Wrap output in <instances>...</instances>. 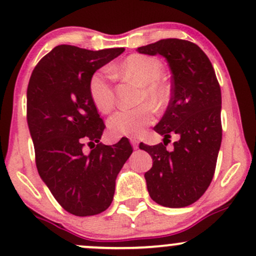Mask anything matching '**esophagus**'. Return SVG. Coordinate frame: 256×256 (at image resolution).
Here are the masks:
<instances>
[{
	"mask_svg": "<svg viewBox=\"0 0 256 256\" xmlns=\"http://www.w3.org/2000/svg\"><path fill=\"white\" fill-rule=\"evenodd\" d=\"M130 142H131L132 146H134V149H137L138 148V140H134V138H131Z\"/></svg>",
	"mask_w": 256,
	"mask_h": 256,
	"instance_id": "obj_1",
	"label": "esophagus"
}]
</instances>
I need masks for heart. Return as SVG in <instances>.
I'll return each instance as SVG.
<instances>
[{"mask_svg":"<svg viewBox=\"0 0 256 256\" xmlns=\"http://www.w3.org/2000/svg\"><path fill=\"white\" fill-rule=\"evenodd\" d=\"M119 72L142 85V98L154 107H160L167 98V89L161 83L164 67L158 60L146 55H131L119 66ZM112 74L108 70H98L89 80V94L98 110L110 112L114 104V92L112 88ZM154 120V112L149 106L143 104L132 110L116 112L108 120L112 136L140 137L146 125Z\"/></svg>","mask_w":256,"mask_h":256,"instance_id":"obj_1","label":"heart"}]
</instances>
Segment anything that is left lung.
I'll use <instances>...</instances> for the list:
<instances>
[{
    "instance_id": "1",
    "label": "left lung",
    "mask_w": 256,
    "mask_h": 256,
    "mask_svg": "<svg viewBox=\"0 0 256 256\" xmlns=\"http://www.w3.org/2000/svg\"><path fill=\"white\" fill-rule=\"evenodd\" d=\"M138 52L161 55L172 73V98L154 130L164 143L140 148L150 155L146 172L148 192L156 204L180 208L194 204L212 182L222 144V91L210 58L189 40L167 38L140 46ZM180 137L172 152L164 140Z\"/></svg>"
}]
</instances>
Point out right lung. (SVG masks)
I'll use <instances>...</instances> for the list:
<instances>
[{"instance_id":"obj_1","label":"right lung","mask_w":256,"mask_h":256,"mask_svg":"<svg viewBox=\"0 0 256 256\" xmlns=\"http://www.w3.org/2000/svg\"><path fill=\"white\" fill-rule=\"evenodd\" d=\"M124 48L88 50L55 46L32 72L28 86V125L40 177L61 207L78 216L110 207L116 179L130 155L128 138L100 143L104 124L89 94V80ZM90 152H84V143Z\"/></svg>"}]
</instances>
